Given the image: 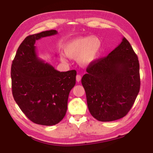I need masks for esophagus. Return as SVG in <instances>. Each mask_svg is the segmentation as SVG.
<instances>
[{
  "label": "esophagus",
  "instance_id": "1",
  "mask_svg": "<svg viewBox=\"0 0 153 153\" xmlns=\"http://www.w3.org/2000/svg\"><path fill=\"white\" fill-rule=\"evenodd\" d=\"M81 79H82V77L80 75H77L76 76V81L77 82H79L80 81H81Z\"/></svg>",
  "mask_w": 153,
  "mask_h": 153
}]
</instances>
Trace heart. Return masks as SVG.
<instances>
[{
  "instance_id": "obj_1",
  "label": "heart",
  "mask_w": 153,
  "mask_h": 153,
  "mask_svg": "<svg viewBox=\"0 0 153 153\" xmlns=\"http://www.w3.org/2000/svg\"><path fill=\"white\" fill-rule=\"evenodd\" d=\"M102 49V42L97 36H83L67 42L63 51L67 57L77 58V62L84 67L94 64L100 56ZM62 61H65L64 55H61Z\"/></svg>"
}]
</instances>
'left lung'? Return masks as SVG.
I'll list each match as a JSON object with an SVG mask.
<instances>
[{
    "label": "left lung",
    "instance_id": "obj_1",
    "mask_svg": "<svg viewBox=\"0 0 153 153\" xmlns=\"http://www.w3.org/2000/svg\"><path fill=\"white\" fill-rule=\"evenodd\" d=\"M139 70L138 56L125 37L107 56L88 67L82 84L93 117L112 121L128 114L140 90Z\"/></svg>",
    "mask_w": 153,
    "mask_h": 153
}]
</instances>
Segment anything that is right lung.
<instances>
[{
	"label": "right lung",
	"mask_w": 153,
	"mask_h": 153,
	"mask_svg": "<svg viewBox=\"0 0 153 153\" xmlns=\"http://www.w3.org/2000/svg\"><path fill=\"white\" fill-rule=\"evenodd\" d=\"M57 33L51 30L27 36L11 66L14 100L25 116L39 125L53 126L63 120L69 92L76 84V70H56L36 53V40Z\"/></svg>",
	"instance_id": "1"
}]
</instances>
